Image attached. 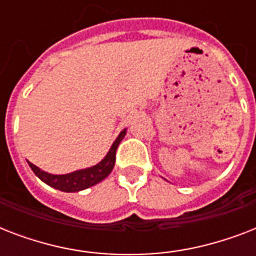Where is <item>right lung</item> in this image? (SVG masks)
Masks as SVG:
<instances>
[{
	"label": "right lung",
	"instance_id": "add662e5",
	"mask_svg": "<svg viewBox=\"0 0 256 256\" xmlns=\"http://www.w3.org/2000/svg\"><path fill=\"white\" fill-rule=\"evenodd\" d=\"M124 136H126V128H124L120 132V136H116V140L112 144V148L106 154V156L100 160V164H96V166H92V168L73 171V172H69V174H49V172L37 168L32 162H28V164H29L30 168L33 170L34 174L37 175L42 182L49 184L50 187L65 191V192H77V191L85 190V188L94 186L96 183H100V180H104L106 176H108V174L112 172V168H114V164H116V154L118 144H120V140H124Z\"/></svg>",
	"mask_w": 256,
	"mask_h": 256
}]
</instances>
